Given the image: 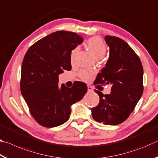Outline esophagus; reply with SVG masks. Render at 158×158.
I'll list each match as a JSON object with an SVG mask.
<instances>
[{
    "instance_id": "1",
    "label": "esophagus",
    "mask_w": 158,
    "mask_h": 158,
    "mask_svg": "<svg viewBox=\"0 0 158 158\" xmlns=\"http://www.w3.org/2000/svg\"><path fill=\"white\" fill-rule=\"evenodd\" d=\"M87 87H88V91H89V92L93 91V88L91 86V85H88Z\"/></svg>"
}]
</instances>
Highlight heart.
<instances>
[{"label":"heart","instance_id":"b5f03b06","mask_svg":"<svg viewBox=\"0 0 158 158\" xmlns=\"http://www.w3.org/2000/svg\"><path fill=\"white\" fill-rule=\"evenodd\" d=\"M86 45L90 52L92 53L93 56L97 59L102 58L106 52V47L102 39L100 37H93L87 41ZM79 49L75 48L71 52L70 59L73 62ZM94 74V72L92 70H81L79 73V77L82 80L85 81H89L92 79Z\"/></svg>","mask_w":158,"mask_h":158}]
</instances>
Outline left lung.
<instances>
[{"label": "left lung", "instance_id": "left-lung-1", "mask_svg": "<svg viewBox=\"0 0 158 158\" xmlns=\"http://www.w3.org/2000/svg\"><path fill=\"white\" fill-rule=\"evenodd\" d=\"M109 56L105 67L98 74L96 83L112 85L111 93L100 96L98 105L91 109L95 121L116 125L125 121L143 93V70L141 60L127 42L114 36H105Z\"/></svg>", "mask_w": 158, "mask_h": 158}]
</instances>
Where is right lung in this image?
Returning a JSON list of instances; mask_svg holds the SVG:
<instances>
[{"instance_id":"obj_1","label":"right lung","mask_w":158,"mask_h":158,"mask_svg":"<svg viewBox=\"0 0 158 158\" xmlns=\"http://www.w3.org/2000/svg\"><path fill=\"white\" fill-rule=\"evenodd\" d=\"M81 35L65 31L51 33L26 52L21 66V92L35 120L42 126H59L68 121L71 106L84 98L87 85H58V75L70 70V55L81 44Z\"/></svg>"}]
</instances>
